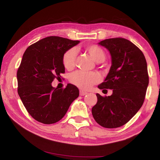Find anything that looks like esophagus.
<instances>
[{"mask_svg": "<svg viewBox=\"0 0 160 160\" xmlns=\"http://www.w3.org/2000/svg\"><path fill=\"white\" fill-rule=\"evenodd\" d=\"M88 94V92H85V91H83V90H80V96H84V95H85V94Z\"/></svg>", "mask_w": 160, "mask_h": 160, "instance_id": "esophagus-1", "label": "esophagus"}]
</instances>
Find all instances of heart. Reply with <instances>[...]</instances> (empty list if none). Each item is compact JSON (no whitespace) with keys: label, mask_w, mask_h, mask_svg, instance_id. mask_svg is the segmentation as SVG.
<instances>
[{"label":"heart","mask_w":160,"mask_h":160,"mask_svg":"<svg viewBox=\"0 0 160 160\" xmlns=\"http://www.w3.org/2000/svg\"><path fill=\"white\" fill-rule=\"evenodd\" d=\"M85 51L97 63L102 62L105 59V52L102 48L96 44L87 45ZM77 52L75 48H69L63 53L62 62L67 70H72L75 67ZM100 80L99 75L96 72H87L78 70L71 74L70 81L73 85L81 89H89Z\"/></svg>","instance_id":"obj_1"}]
</instances>
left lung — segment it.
Returning a JSON list of instances; mask_svg holds the SVG:
<instances>
[{
  "mask_svg": "<svg viewBox=\"0 0 160 160\" xmlns=\"http://www.w3.org/2000/svg\"><path fill=\"white\" fill-rule=\"evenodd\" d=\"M99 44L109 51L112 65L98 88L113 90V93L108 97L97 94L92 113L102 127L118 128L128 123L144 102L149 84L147 62L142 51L124 38H111Z\"/></svg>",
  "mask_w": 160,
  "mask_h": 160,
  "instance_id": "8db88e82",
  "label": "left lung"
}]
</instances>
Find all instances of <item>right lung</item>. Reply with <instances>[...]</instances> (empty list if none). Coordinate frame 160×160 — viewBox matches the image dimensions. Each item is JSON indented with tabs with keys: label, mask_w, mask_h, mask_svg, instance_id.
Here are the masks:
<instances>
[{
	"label": "right lung",
	"mask_w": 160,
	"mask_h": 160,
	"mask_svg": "<svg viewBox=\"0 0 160 160\" xmlns=\"http://www.w3.org/2000/svg\"><path fill=\"white\" fill-rule=\"evenodd\" d=\"M79 42L51 36L30 45L23 54L17 72L18 92L28 112L40 123L58 122L79 96L72 84L61 89L51 86L65 72L63 53Z\"/></svg>",
	"instance_id": "1"
}]
</instances>
